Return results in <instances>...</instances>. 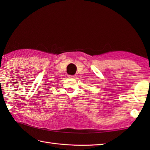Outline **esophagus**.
Returning a JSON list of instances; mask_svg holds the SVG:
<instances>
[{"mask_svg":"<svg viewBox=\"0 0 150 150\" xmlns=\"http://www.w3.org/2000/svg\"><path fill=\"white\" fill-rule=\"evenodd\" d=\"M68 77H69V78H71V79H74L76 77L75 75H69Z\"/></svg>","mask_w":150,"mask_h":150,"instance_id":"obj_1","label":"esophagus"}]
</instances>
